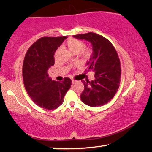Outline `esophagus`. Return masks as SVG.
<instances>
[{"instance_id":"obj_1","label":"esophagus","mask_w":152,"mask_h":152,"mask_svg":"<svg viewBox=\"0 0 152 152\" xmlns=\"http://www.w3.org/2000/svg\"><path fill=\"white\" fill-rule=\"evenodd\" d=\"M76 82H77V81L74 80H72V84H76Z\"/></svg>"}]
</instances>
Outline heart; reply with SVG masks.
Listing matches in <instances>:
<instances>
[{
	"label": "heart",
	"mask_w": 152,
	"mask_h": 152,
	"mask_svg": "<svg viewBox=\"0 0 152 152\" xmlns=\"http://www.w3.org/2000/svg\"><path fill=\"white\" fill-rule=\"evenodd\" d=\"M66 46L73 54H76L80 52V54L83 58L88 57L90 55V50L88 48H83V42L78 39H70L66 42Z\"/></svg>",
	"instance_id": "1"
}]
</instances>
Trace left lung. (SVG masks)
<instances>
[{"mask_svg": "<svg viewBox=\"0 0 152 152\" xmlns=\"http://www.w3.org/2000/svg\"><path fill=\"white\" fill-rule=\"evenodd\" d=\"M73 37L90 42L92 49L86 64V72H94V80H83L81 101L90 107L102 106L113 99L119 87L121 69L117 51L109 40L96 33L90 32Z\"/></svg>", "mask_w": 152, "mask_h": 152, "instance_id": "obj_1", "label": "left lung"}]
</instances>
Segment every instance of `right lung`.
<instances>
[{
    "instance_id": "obj_1",
    "label": "right lung",
    "mask_w": 152,
    "mask_h": 152,
    "mask_svg": "<svg viewBox=\"0 0 152 152\" xmlns=\"http://www.w3.org/2000/svg\"><path fill=\"white\" fill-rule=\"evenodd\" d=\"M67 36L44 37L33 43L25 55L23 64V78L27 94L43 109H57L70 89L72 80L65 78L60 82L52 80L48 73L54 65V53Z\"/></svg>"
}]
</instances>
